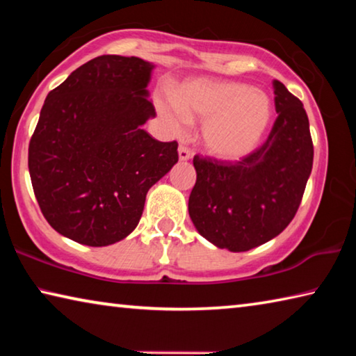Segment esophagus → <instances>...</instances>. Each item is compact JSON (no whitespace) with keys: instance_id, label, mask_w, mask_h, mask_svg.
<instances>
[{"instance_id":"34e87169","label":"esophagus","mask_w":356,"mask_h":356,"mask_svg":"<svg viewBox=\"0 0 356 356\" xmlns=\"http://www.w3.org/2000/svg\"><path fill=\"white\" fill-rule=\"evenodd\" d=\"M179 159L182 161H186L191 159V150L186 147V146H180L179 147Z\"/></svg>"}]
</instances>
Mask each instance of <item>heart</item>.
Instances as JSON below:
<instances>
[{
	"label": "heart",
	"instance_id": "1",
	"mask_svg": "<svg viewBox=\"0 0 356 356\" xmlns=\"http://www.w3.org/2000/svg\"><path fill=\"white\" fill-rule=\"evenodd\" d=\"M159 108L176 131L184 130L190 118L204 119V146L222 160H238L254 150L273 113L264 92L245 83L210 78L190 80L174 95H160Z\"/></svg>",
	"mask_w": 356,
	"mask_h": 356
}]
</instances>
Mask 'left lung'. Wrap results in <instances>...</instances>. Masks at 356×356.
<instances>
[{
    "label": "left lung",
    "mask_w": 356,
    "mask_h": 356,
    "mask_svg": "<svg viewBox=\"0 0 356 356\" xmlns=\"http://www.w3.org/2000/svg\"><path fill=\"white\" fill-rule=\"evenodd\" d=\"M278 113L268 138L238 161L195 155L188 212L197 232L234 252L281 234L300 207L314 159L301 100L273 81Z\"/></svg>",
    "instance_id": "obj_1"
}]
</instances>
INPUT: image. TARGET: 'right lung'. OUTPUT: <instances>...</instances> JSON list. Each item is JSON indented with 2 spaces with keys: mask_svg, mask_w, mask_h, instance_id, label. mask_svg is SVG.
<instances>
[{
  "mask_svg": "<svg viewBox=\"0 0 356 356\" xmlns=\"http://www.w3.org/2000/svg\"><path fill=\"white\" fill-rule=\"evenodd\" d=\"M154 65L136 56H97L48 92L29 141L39 207L55 231L106 246L134 231L150 186L177 163V141L143 130Z\"/></svg>",
  "mask_w": 356,
  "mask_h": 356,
  "instance_id": "add662e5",
  "label": "right lung"
}]
</instances>
